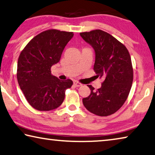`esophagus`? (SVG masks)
<instances>
[{
	"label": "esophagus",
	"instance_id": "esophagus-1",
	"mask_svg": "<svg viewBox=\"0 0 155 155\" xmlns=\"http://www.w3.org/2000/svg\"><path fill=\"white\" fill-rule=\"evenodd\" d=\"M74 85L76 87H80V86H81V85H82L81 83L78 82L77 81H74Z\"/></svg>",
	"mask_w": 155,
	"mask_h": 155
}]
</instances>
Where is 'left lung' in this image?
Listing matches in <instances>:
<instances>
[{"label": "left lung", "mask_w": 155, "mask_h": 155, "mask_svg": "<svg viewBox=\"0 0 155 155\" xmlns=\"http://www.w3.org/2000/svg\"><path fill=\"white\" fill-rule=\"evenodd\" d=\"M81 37L95 51V77L104 78L101 87L83 99L88 111L100 117L111 115L126 102L133 81L131 57L126 47L111 34L95 29L81 32Z\"/></svg>", "instance_id": "8db88e82"}]
</instances>
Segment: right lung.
<instances>
[{
    "mask_svg": "<svg viewBox=\"0 0 155 155\" xmlns=\"http://www.w3.org/2000/svg\"><path fill=\"white\" fill-rule=\"evenodd\" d=\"M71 31L50 29L38 34L19 55L17 80L25 97L39 111H50L62 104L72 80L61 81L51 74V68L59 62L65 45L73 37Z\"/></svg>",
    "mask_w": 155,
    "mask_h": 155,
    "instance_id": "obj_1",
    "label": "right lung"
}]
</instances>
